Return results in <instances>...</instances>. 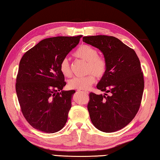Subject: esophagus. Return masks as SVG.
Segmentation results:
<instances>
[{
	"label": "esophagus",
	"mask_w": 160,
	"mask_h": 160,
	"mask_svg": "<svg viewBox=\"0 0 160 160\" xmlns=\"http://www.w3.org/2000/svg\"><path fill=\"white\" fill-rule=\"evenodd\" d=\"M78 92H83V93H85V94H88V93H89L88 92H87V91H82V90H78Z\"/></svg>",
	"instance_id": "obj_1"
}]
</instances>
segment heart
<instances>
[{
  "label": "heart",
  "instance_id": "b5f03b06",
  "mask_svg": "<svg viewBox=\"0 0 160 160\" xmlns=\"http://www.w3.org/2000/svg\"><path fill=\"white\" fill-rule=\"evenodd\" d=\"M75 56L88 62L87 72L90 73L85 77L74 78L68 82L70 89L78 90H88L95 82L96 78L104 77L107 70V63L104 58L98 56V52L95 48L90 45L83 44L78 48L74 53ZM60 70L65 77H70L72 75L69 61L67 58H63L60 63ZM93 74H92V73Z\"/></svg>",
  "mask_w": 160,
  "mask_h": 160
}]
</instances>
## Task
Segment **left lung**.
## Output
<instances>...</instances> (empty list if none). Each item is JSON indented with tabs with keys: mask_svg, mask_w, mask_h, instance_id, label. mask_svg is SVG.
Returning <instances> with one entry per match:
<instances>
[{
	"mask_svg": "<svg viewBox=\"0 0 160 160\" xmlns=\"http://www.w3.org/2000/svg\"><path fill=\"white\" fill-rule=\"evenodd\" d=\"M82 41L99 48L107 63L106 73L97 85L105 93L90 94L91 121L101 131H117L134 118L140 106L144 79L140 60L133 49L114 37H84Z\"/></svg>",
	"mask_w": 160,
	"mask_h": 160,
	"instance_id": "1",
	"label": "left lung"
}]
</instances>
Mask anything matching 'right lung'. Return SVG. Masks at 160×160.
Returning a JSON list of instances; mask_svg holds the SVG:
<instances>
[{
	"label": "right lung",
	"mask_w": 160,
	"mask_h": 160,
	"mask_svg": "<svg viewBox=\"0 0 160 160\" xmlns=\"http://www.w3.org/2000/svg\"><path fill=\"white\" fill-rule=\"evenodd\" d=\"M81 37L43 39L21 58L16 92L24 116L38 131L53 133L66 125L75 91L63 90L66 82L59 66Z\"/></svg>",
	"instance_id": "add662e5"
}]
</instances>
